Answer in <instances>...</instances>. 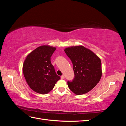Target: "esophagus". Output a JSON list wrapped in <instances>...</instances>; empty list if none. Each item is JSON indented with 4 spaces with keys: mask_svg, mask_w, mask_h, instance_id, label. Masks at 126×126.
<instances>
[{
    "mask_svg": "<svg viewBox=\"0 0 126 126\" xmlns=\"http://www.w3.org/2000/svg\"><path fill=\"white\" fill-rule=\"evenodd\" d=\"M61 79H64V75H62V76H61Z\"/></svg>",
    "mask_w": 126,
    "mask_h": 126,
    "instance_id": "obj_1",
    "label": "esophagus"
}]
</instances>
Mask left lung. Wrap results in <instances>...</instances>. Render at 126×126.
<instances>
[{
	"mask_svg": "<svg viewBox=\"0 0 126 126\" xmlns=\"http://www.w3.org/2000/svg\"><path fill=\"white\" fill-rule=\"evenodd\" d=\"M64 51L71 61L75 73L73 81L67 82L69 88L77 95L89 92L101 77L100 58L83 46L67 47Z\"/></svg>",
	"mask_w": 126,
	"mask_h": 126,
	"instance_id": "left-lung-1",
	"label": "left lung"
}]
</instances>
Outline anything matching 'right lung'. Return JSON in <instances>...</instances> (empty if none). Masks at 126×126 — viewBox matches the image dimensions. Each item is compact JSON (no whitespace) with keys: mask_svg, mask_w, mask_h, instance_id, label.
I'll return each mask as SVG.
<instances>
[{"mask_svg":"<svg viewBox=\"0 0 126 126\" xmlns=\"http://www.w3.org/2000/svg\"><path fill=\"white\" fill-rule=\"evenodd\" d=\"M56 49L49 45L41 46L29 53L24 61L22 71L26 81L36 93L48 94L60 79L50 62Z\"/></svg>","mask_w":126,"mask_h":126,"instance_id":"1","label":"right lung"}]
</instances>
